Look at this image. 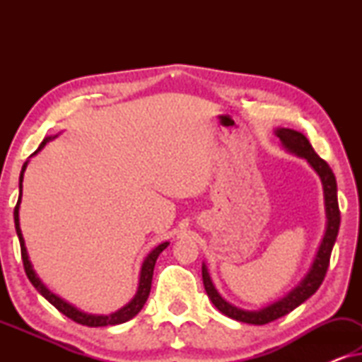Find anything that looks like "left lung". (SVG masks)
Segmentation results:
<instances>
[{
	"mask_svg": "<svg viewBox=\"0 0 362 362\" xmlns=\"http://www.w3.org/2000/svg\"><path fill=\"white\" fill-rule=\"evenodd\" d=\"M275 135L279 136L285 150L293 153L296 156L305 158L310 163V166L316 171V175L320 176L321 185H323L325 192V207H326V230L323 235V240L316 252L313 264H311L308 274L303 276V280L295 286L290 293H286L284 298H280L275 303H272L265 308L255 310V311H247L240 310L237 306L227 303L222 296L217 293L214 284H212L207 267L202 264V281H204V288L207 291V296L212 301V305L221 311L222 315L229 316L232 320L242 321V323L249 325H267L270 321H275L281 318V316L288 315L290 311H293L296 306H300L303 301L310 298L316 290L320 288V285L323 284L326 270L329 267V257L333 245L338 237L339 230V206H338V187H336V177L328 166V163L316 155L313 146L310 145L308 138L303 133L290 130V128H276Z\"/></svg>",
	"mask_w": 362,
	"mask_h": 362,
	"instance_id": "left-lung-1",
	"label": "left lung"
}]
</instances>
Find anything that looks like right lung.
I'll return each mask as SVG.
<instances>
[{
	"mask_svg": "<svg viewBox=\"0 0 362 362\" xmlns=\"http://www.w3.org/2000/svg\"><path fill=\"white\" fill-rule=\"evenodd\" d=\"M52 138L56 136H47L44 138L41 145L36 151L33 153L31 156L37 155L39 151L42 150L44 146H46L47 141H51ZM26 166H28V161L23 165V170H21V175H19V197H18V204L14 207V227H16V234H18V239H19V245H21V257H23V265H24V272H26L28 279L31 284L34 285V288H36L39 293H41L44 298H46L49 303L56 306V308L61 311L62 315H66L67 318H71L72 321H76L78 325H83V326H90V328H98V326H113V325H122L125 323V321L132 320L133 316H136L140 313V310L143 308V305L146 303L148 300V295H150V290H151V280H153V270H155V264H156V259L158 255L161 254L163 250L166 249L168 245H170V242H163L158 247H155L145 260H143V265H141V272H140V284H138V290L135 296H133L132 301H128V303L123 306V308L117 310L115 313H110V315H88V313H83V311L77 310L76 306L69 305L67 301H64L62 298H59L57 295H54L52 291H49L46 288V285L42 284L41 280H39V276L36 275V272L33 270V265L31 262H29V257H28V250H26V245H24V239H23V234H21V227H19V204H21V194H23V177H24V171H26Z\"/></svg>",
	"mask_w": 362,
	"mask_h": 362,
	"instance_id": "obj_1",
	"label": "right lung"
}]
</instances>
